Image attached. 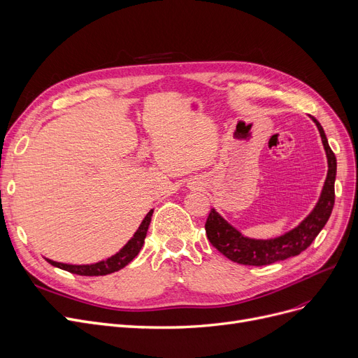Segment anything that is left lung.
<instances>
[{"instance_id":"obj_1","label":"left lung","mask_w":358,"mask_h":358,"mask_svg":"<svg viewBox=\"0 0 358 358\" xmlns=\"http://www.w3.org/2000/svg\"><path fill=\"white\" fill-rule=\"evenodd\" d=\"M312 119L320 132L322 143L328 157V176L316 207L296 229L269 241L248 239V237L242 236L234 227H231L215 210H211L206 223L207 237L211 245L230 261L252 266H262L284 261L308 249L316 239L319 231L325 227L335 203L336 157L328 144L322 125L313 116Z\"/></svg>"}]
</instances>
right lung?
<instances>
[{"instance_id":"obj_1","label":"right lung","mask_w":358,"mask_h":358,"mask_svg":"<svg viewBox=\"0 0 358 358\" xmlns=\"http://www.w3.org/2000/svg\"><path fill=\"white\" fill-rule=\"evenodd\" d=\"M151 215H152V210L145 215V218L143 220V223L140 224L138 230L135 231V234L132 236V239L116 255L108 258L106 261H100V262L92 264V265H68V264H61V262H55V261H50V259H46V261L50 265L71 272V274H77V275L97 277V275L112 274V272H115V271L122 269L125 265H128L140 253V250L144 245V239L147 236Z\"/></svg>"}]
</instances>
